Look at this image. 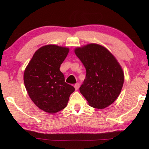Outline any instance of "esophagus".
Listing matches in <instances>:
<instances>
[{
    "mask_svg": "<svg viewBox=\"0 0 149 149\" xmlns=\"http://www.w3.org/2000/svg\"><path fill=\"white\" fill-rule=\"evenodd\" d=\"M79 87H80L79 83H76V84H75L74 85V88L76 89V90H78V88H79Z\"/></svg>",
    "mask_w": 149,
    "mask_h": 149,
    "instance_id": "34e87169",
    "label": "esophagus"
}]
</instances>
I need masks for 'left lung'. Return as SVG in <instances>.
Segmentation results:
<instances>
[{"mask_svg":"<svg viewBox=\"0 0 149 149\" xmlns=\"http://www.w3.org/2000/svg\"><path fill=\"white\" fill-rule=\"evenodd\" d=\"M76 55L86 69L80 92L90 107L103 109L115 102L124 83V73L109 49L97 43L77 47Z\"/></svg>","mask_w":149,"mask_h":149,"instance_id":"obj_1","label":"left lung"}]
</instances>
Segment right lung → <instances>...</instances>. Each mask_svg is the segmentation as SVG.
<instances>
[{
    "mask_svg": "<svg viewBox=\"0 0 149 149\" xmlns=\"http://www.w3.org/2000/svg\"><path fill=\"white\" fill-rule=\"evenodd\" d=\"M69 48L57 45H46L36 51L24 73L27 93L40 109L55 113L67 106L72 85L65 83L59 68Z\"/></svg>",
    "mask_w": 149,
    "mask_h": 149,
    "instance_id": "1",
    "label": "right lung"
}]
</instances>
